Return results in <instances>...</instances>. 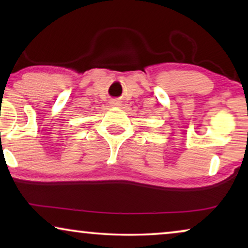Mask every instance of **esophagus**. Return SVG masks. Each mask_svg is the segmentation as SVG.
<instances>
[{"mask_svg": "<svg viewBox=\"0 0 248 248\" xmlns=\"http://www.w3.org/2000/svg\"><path fill=\"white\" fill-rule=\"evenodd\" d=\"M111 106H120V101H111Z\"/></svg>", "mask_w": 248, "mask_h": 248, "instance_id": "1", "label": "esophagus"}]
</instances>
